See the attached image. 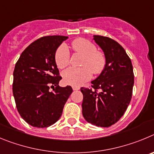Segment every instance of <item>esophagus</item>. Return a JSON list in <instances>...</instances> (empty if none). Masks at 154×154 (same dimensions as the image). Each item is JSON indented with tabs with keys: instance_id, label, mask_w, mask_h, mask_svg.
I'll use <instances>...</instances> for the list:
<instances>
[{
	"instance_id": "1",
	"label": "esophagus",
	"mask_w": 154,
	"mask_h": 154,
	"mask_svg": "<svg viewBox=\"0 0 154 154\" xmlns=\"http://www.w3.org/2000/svg\"><path fill=\"white\" fill-rule=\"evenodd\" d=\"M72 88H73V90H74V91H78V90H80V87H77V86H74V87H72Z\"/></svg>"
}]
</instances>
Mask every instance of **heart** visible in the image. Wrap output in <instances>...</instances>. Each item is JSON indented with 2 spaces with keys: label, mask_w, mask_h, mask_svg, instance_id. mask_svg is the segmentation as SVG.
Returning <instances> with one entry per match:
<instances>
[{
  "label": "heart",
  "mask_w": 154,
  "mask_h": 154,
  "mask_svg": "<svg viewBox=\"0 0 154 154\" xmlns=\"http://www.w3.org/2000/svg\"><path fill=\"white\" fill-rule=\"evenodd\" d=\"M71 46L74 52L80 54L84 58L80 68L70 67L63 72L62 77L67 84L80 86L90 80L93 74H100L106 66V57L103 52L96 50L91 41L84 38H77L72 41ZM57 67L65 68L70 63V52L65 44L57 49L54 55Z\"/></svg>",
  "instance_id": "obj_1"
}]
</instances>
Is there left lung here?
Listing matches in <instances>:
<instances>
[{
    "label": "left lung",
    "mask_w": 154,
    "mask_h": 154,
    "mask_svg": "<svg viewBox=\"0 0 154 154\" xmlns=\"http://www.w3.org/2000/svg\"><path fill=\"white\" fill-rule=\"evenodd\" d=\"M94 40L103 50L106 66L91 81L93 89L80 88L84 96L82 113L88 123L108 127L120 120L131 102L134 70L131 59L117 41L100 35H94Z\"/></svg>",
    "instance_id": "obj_1"
}]
</instances>
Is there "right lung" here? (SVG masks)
<instances>
[{
  "instance_id": "1",
  "label": "right lung",
  "mask_w": 154,
  "mask_h": 154,
  "mask_svg": "<svg viewBox=\"0 0 154 154\" xmlns=\"http://www.w3.org/2000/svg\"><path fill=\"white\" fill-rule=\"evenodd\" d=\"M67 38L58 35L41 37L22 52L15 64L13 94L17 109L33 127L43 128L55 124L73 92L70 86L58 85L62 77L54 60L57 49ZM51 85L55 86L52 92L49 91Z\"/></svg>"
}]
</instances>
